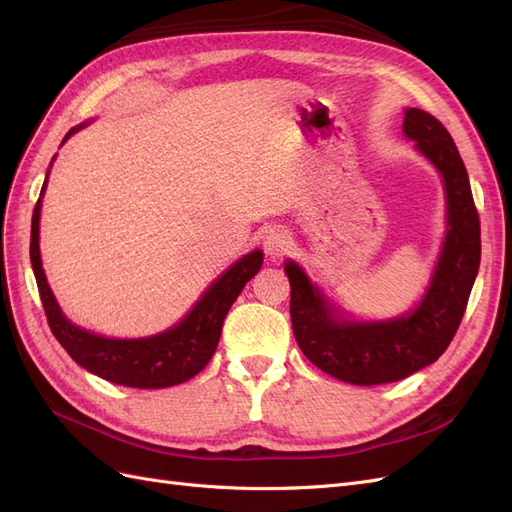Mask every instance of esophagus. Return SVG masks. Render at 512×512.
<instances>
[{
    "instance_id": "1",
    "label": "esophagus",
    "mask_w": 512,
    "mask_h": 512,
    "mask_svg": "<svg viewBox=\"0 0 512 512\" xmlns=\"http://www.w3.org/2000/svg\"><path fill=\"white\" fill-rule=\"evenodd\" d=\"M261 242H264V251L268 257H281L287 253V248L291 244V236L289 231L281 225H274V227H268L264 231V236H261Z\"/></svg>"
}]
</instances>
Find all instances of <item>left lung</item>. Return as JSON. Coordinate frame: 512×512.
Masks as SVG:
<instances>
[{"instance_id": "8db88e82", "label": "left lung", "mask_w": 512, "mask_h": 512, "mask_svg": "<svg viewBox=\"0 0 512 512\" xmlns=\"http://www.w3.org/2000/svg\"><path fill=\"white\" fill-rule=\"evenodd\" d=\"M403 133L440 169L448 199L442 257L418 309L382 324L339 321L302 268L285 264L291 328L302 354L324 373L356 386L399 382L440 358L459 330L480 266V218L455 141L422 109L405 111Z\"/></svg>"}]
</instances>
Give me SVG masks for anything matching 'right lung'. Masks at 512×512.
Segmentation results:
<instances>
[{
    "label": "right lung",
    "instance_id": "right-lung-1",
    "mask_svg": "<svg viewBox=\"0 0 512 512\" xmlns=\"http://www.w3.org/2000/svg\"><path fill=\"white\" fill-rule=\"evenodd\" d=\"M75 133L70 130L66 139ZM64 139V141H66ZM47 182L42 184L45 191ZM40 199L32 216V240H29V259H32L38 294L45 309L53 337L60 341L68 356L83 369L107 379V382L128 388H169L195 377L216 352L221 339L223 321L231 304L240 296L242 287L259 272L264 255L261 251L248 253L233 264L203 296L195 309L178 326L156 334L150 339H105L70 324L57 306L42 270L38 248Z\"/></svg>",
    "mask_w": 512,
    "mask_h": 512
}]
</instances>
